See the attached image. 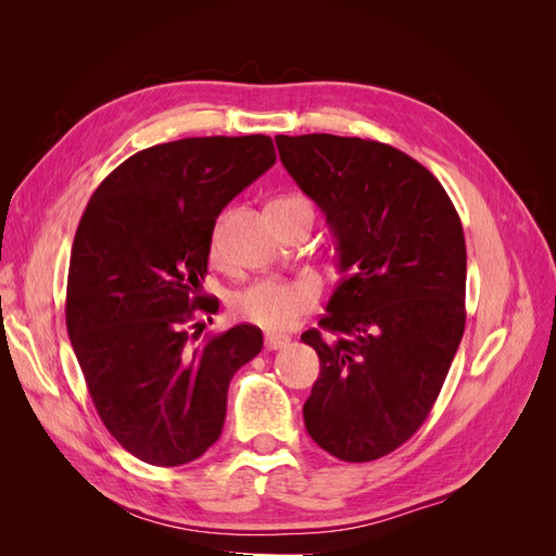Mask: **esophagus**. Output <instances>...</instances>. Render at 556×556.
<instances>
[{"label": "esophagus", "instance_id": "1", "mask_svg": "<svg viewBox=\"0 0 556 556\" xmlns=\"http://www.w3.org/2000/svg\"><path fill=\"white\" fill-rule=\"evenodd\" d=\"M290 343V336L285 333H266L264 336V348L266 350H280Z\"/></svg>", "mask_w": 556, "mask_h": 556}]
</instances>
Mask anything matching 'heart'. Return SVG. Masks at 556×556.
Returning a JSON list of instances; mask_svg holds the SVG:
<instances>
[{
	"label": "heart",
	"instance_id": "b5f03b06",
	"mask_svg": "<svg viewBox=\"0 0 556 556\" xmlns=\"http://www.w3.org/2000/svg\"><path fill=\"white\" fill-rule=\"evenodd\" d=\"M223 250V220H217L211 233V255L220 257ZM319 296L323 285L313 276L296 278H260L237 290L229 299L231 313L241 323L255 325L268 331H282L294 327L301 317L311 313Z\"/></svg>",
	"mask_w": 556,
	"mask_h": 556
}]
</instances>
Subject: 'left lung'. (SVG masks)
<instances>
[{"mask_svg":"<svg viewBox=\"0 0 556 556\" xmlns=\"http://www.w3.org/2000/svg\"><path fill=\"white\" fill-rule=\"evenodd\" d=\"M280 162L327 215L341 282L317 329L311 439L374 462L422 427L466 327V241L443 185L401 150L357 137H276Z\"/></svg>","mask_w":556,"mask_h":556,"instance_id":"left-lung-1","label":"left lung"}]
</instances>
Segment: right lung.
Returning a JSON list of instances; mask_svg holds the SVG:
<instances>
[{
  "mask_svg": "<svg viewBox=\"0 0 556 556\" xmlns=\"http://www.w3.org/2000/svg\"><path fill=\"white\" fill-rule=\"evenodd\" d=\"M274 162L264 134L160 143L113 169L80 217L66 331L104 427L146 464H188L220 439L229 382L260 355L252 325L194 341L220 306L199 292L217 215Z\"/></svg>",
  "mask_w": 556,
  "mask_h": 556,
  "instance_id": "right-lung-1",
  "label": "right lung"
}]
</instances>
